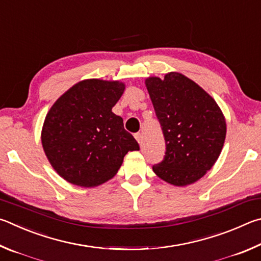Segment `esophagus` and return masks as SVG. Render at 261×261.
<instances>
[{
  "label": "esophagus",
  "instance_id": "34e87169",
  "mask_svg": "<svg viewBox=\"0 0 261 261\" xmlns=\"http://www.w3.org/2000/svg\"><path fill=\"white\" fill-rule=\"evenodd\" d=\"M135 139H136V141H138V142L141 144V143H142L143 136H142V134H141V133H136V134H135Z\"/></svg>",
  "mask_w": 261,
  "mask_h": 261
}]
</instances>
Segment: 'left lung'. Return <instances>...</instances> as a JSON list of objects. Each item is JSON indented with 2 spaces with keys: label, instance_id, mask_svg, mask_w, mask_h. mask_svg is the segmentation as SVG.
<instances>
[{
  "label": "left lung",
  "instance_id": "obj_1",
  "mask_svg": "<svg viewBox=\"0 0 261 261\" xmlns=\"http://www.w3.org/2000/svg\"><path fill=\"white\" fill-rule=\"evenodd\" d=\"M145 86L165 138L163 161L153 172L168 184L191 185L205 175L220 156L226 120L216 100L181 73L150 76Z\"/></svg>",
  "mask_w": 261,
  "mask_h": 261
}]
</instances>
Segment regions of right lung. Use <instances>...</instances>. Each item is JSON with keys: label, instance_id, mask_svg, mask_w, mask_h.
<instances>
[{"label": "right lung", "instance_id": "add662e5", "mask_svg": "<svg viewBox=\"0 0 261 261\" xmlns=\"http://www.w3.org/2000/svg\"><path fill=\"white\" fill-rule=\"evenodd\" d=\"M125 85L88 79L63 94L44 119L41 141L49 163L63 179L90 188L117 174L128 151L140 150L112 108Z\"/></svg>", "mask_w": 261, "mask_h": 261}]
</instances>
